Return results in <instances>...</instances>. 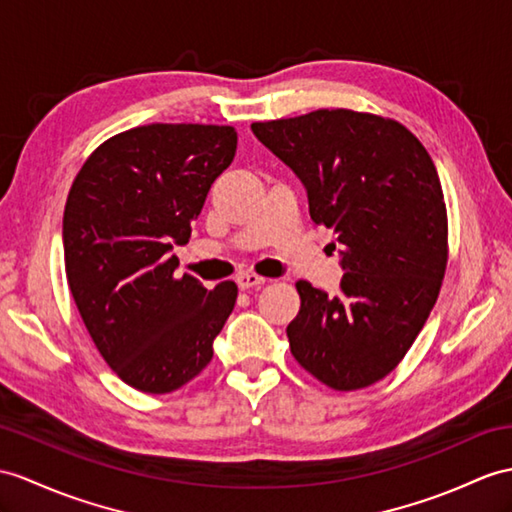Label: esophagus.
<instances>
[{"label":"esophagus","mask_w":512,"mask_h":512,"mask_svg":"<svg viewBox=\"0 0 512 512\" xmlns=\"http://www.w3.org/2000/svg\"><path fill=\"white\" fill-rule=\"evenodd\" d=\"M267 282V278L263 276H256V273H239L236 276V284H239L241 291H247V289H254V286H263Z\"/></svg>","instance_id":"34e87169"}]
</instances>
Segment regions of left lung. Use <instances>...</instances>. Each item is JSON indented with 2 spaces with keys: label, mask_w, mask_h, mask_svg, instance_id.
<instances>
[{
  "label": "left lung",
  "mask_w": 512,
  "mask_h": 512,
  "mask_svg": "<svg viewBox=\"0 0 512 512\" xmlns=\"http://www.w3.org/2000/svg\"><path fill=\"white\" fill-rule=\"evenodd\" d=\"M308 195L310 219L336 232L341 293L299 280L286 328L291 354L336 391L391 373L439 297L447 213L426 147L402 123L354 110H315L252 123Z\"/></svg>",
  "instance_id": "left-lung-1"
}]
</instances>
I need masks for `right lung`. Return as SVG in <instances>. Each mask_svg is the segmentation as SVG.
I'll return each mask as SVG.
<instances>
[{"instance_id":"obj_1","label":"right lung","mask_w":512,"mask_h":512,"mask_svg":"<svg viewBox=\"0 0 512 512\" xmlns=\"http://www.w3.org/2000/svg\"><path fill=\"white\" fill-rule=\"evenodd\" d=\"M234 152L230 126L152 123L99 145L73 180L62 217L69 289L108 367L143 393L193 380L234 308V282L210 291L176 278L171 254Z\"/></svg>"}]
</instances>
